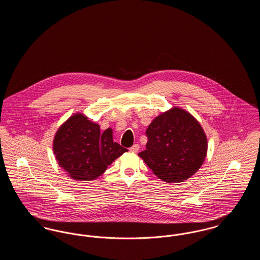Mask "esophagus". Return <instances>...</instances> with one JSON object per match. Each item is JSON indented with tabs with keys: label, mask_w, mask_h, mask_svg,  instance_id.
<instances>
[{
	"label": "esophagus",
	"mask_w": 260,
	"mask_h": 260,
	"mask_svg": "<svg viewBox=\"0 0 260 260\" xmlns=\"http://www.w3.org/2000/svg\"><path fill=\"white\" fill-rule=\"evenodd\" d=\"M138 150H139V145H138V144H134V145L129 148V151L133 152V153H137Z\"/></svg>",
	"instance_id": "obj_1"
}]
</instances>
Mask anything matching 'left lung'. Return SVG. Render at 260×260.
I'll list each match as a JSON object with an SVG mask.
<instances>
[{"label": "left lung", "instance_id": "1", "mask_svg": "<svg viewBox=\"0 0 260 260\" xmlns=\"http://www.w3.org/2000/svg\"><path fill=\"white\" fill-rule=\"evenodd\" d=\"M146 136V150L138 156L165 182H183L198 172L207 156L208 140L203 127L181 108L173 107L156 117Z\"/></svg>", "mask_w": 260, "mask_h": 260}]
</instances>
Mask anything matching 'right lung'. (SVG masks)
Wrapping results in <instances>:
<instances>
[{
    "instance_id": "1",
    "label": "right lung",
    "mask_w": 260,
    "mask_h": 260,
    "mask_svg": "<svg viewBox=\"0 0 260 260\" xmlns=\"http://www.w3.org/2000/svg\"><path fill=\"white\" fill-rule=\"evenodd\" d=\"M126 151L113 141L112 128L100 133L99 124L81 113L63 123L53 139V153L58 165L79 181L94 180Z\"/></svg>"
}]
</instances>
